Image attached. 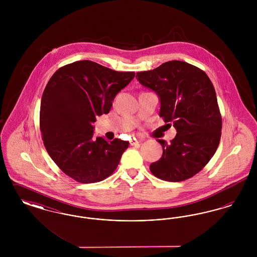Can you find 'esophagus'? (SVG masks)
I'll return each mask as SVG.
<instances>
[{
    "label": "esophagus",
    "instance_id": "1",
    "mask_svg": "<svg viewBox=\"0 0 257 257\" xmlns=\"http://www.w3.org/2000/svg\"><path fill=\"white\" fill-rule=\"evenodd\" d=\"M137 145H140V142L137 141V140L130 142V146H137Z\"/></svg>",
    "mask_w": 257,
    "mask_h": 257
}]
</instances>
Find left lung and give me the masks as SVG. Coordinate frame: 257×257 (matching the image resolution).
I'll return each mask as SVG.
<instances>
[{
	"label": "left lung",
	"instance_id": "1",
	"mask_svg": "<svg viewBox=\"0 0 257 257\" xmlns=\"http://www.w3.org/2000/svg\"><path fill=\"white\" fill-rule=\"evenodd\" d=\"M141 85L159 96V115L177 134L163 147L150 171L160 179L180 182L201 171L215 154L221 135L216 91L204 71L188 62L167 61L153 70L138 72Z\"/></svg>",
	"mask_w": 257,
	"mask_h": 257
}]
</instances>
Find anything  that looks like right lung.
I'll return each instance as SVG.
<instances>
[{"instance_id":"obj_1","label":"right lung","mask_w":257,"mask_h":257,"mask_svg":"<svg viewBox=\"0 0 257 257\" xmlns=\"http://www.w3.org/2000/svg\"><path fill=\"white\" fill-rule=\"evenodd\" d=\"M135 74L78 61L51 77L41 98L40 131L50 157L74 180L95 183L116 170L129 142L95 139L92 124L110 111L115 95Z\"/></svg>"}]
</instances>
